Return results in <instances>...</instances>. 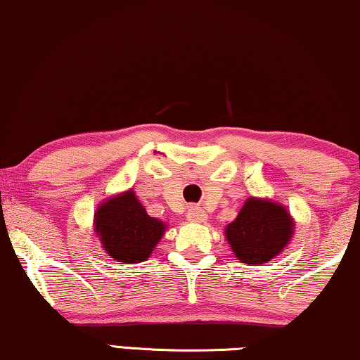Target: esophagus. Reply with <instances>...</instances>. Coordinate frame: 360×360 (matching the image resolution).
I'll list each match as a JSON object with an SVG mask.
<instances>
[{
  "instance_id": "esophagus-1",
  "label": "esophagus",
  "mask_w": 360,
  "mask_h": 360,
  "mask_svg": "<svg viewBox=\"0 0 360 360\" xmlns=\"http://www.w3.org/2000/svg\"><path fill=\"white\" fill-rule=\"evenodd\" d=\"M186 218H188V221H191V223H202V221L207 220V213H205L202 208L191 207V208H188Z\"/></svg>"
}]
</instances>
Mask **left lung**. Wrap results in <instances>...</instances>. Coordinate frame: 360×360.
<instances>
[{
    "label": "left lung",
    "instance_id": "left-lung-1",
    "mask_svg": "<svg viewBox=\"0 0 360 360\" xmlns=\"http://www.w3.org/2000/svg\"><path fill=\"white\" fill-rule=\"evenodd\" d=\"M292 231L294 221L281 203L251 197L225 228V236L241 263L263 266L286 248Z\"/></svg>",
    "mask_w": 360,
    "mask_h": 360
}]
</instances>
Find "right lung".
Wrapping results in <instances>:
<instances>
[{"instance_id":"1","label":"right lung","mask_w":360,"mask_h":360,"mask_svg":"<svg viewBox=\"0 0 360 360\" xmlns=\"http://www.w3.org/2000/svg\"><path fill=\"white\" fill-rule=\"evenodd\" d=\"M165 228V223L146 212L132 190L102 202L94 214V230L102 248L120 264L146 261Z\"/></svg>"}]
</instances>
